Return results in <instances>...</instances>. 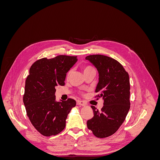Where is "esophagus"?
I'll list each match as a JSON object with an SVG mask.
<instances>
[{
    "label": "esophagus",
    "instance_id": "esophagus-1",
    "mask_svg": "<svg viewBox=\"0 0 160 160\" xmlns=\"http://www.w3.org/2000/svg\"><path fill=\"white\" fill-rule=\"evenodd\" d=\"M77 105H81V106H85L86 103L83 101H80V100H77Z\"/></svg>",
    "mask_w": 160,
    "mask_h": 160
}]
</instances>
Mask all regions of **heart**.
Returning <instances> with one entry per match:
<instances>
[{"label":"heart","instance_id":"obj_1","mask_svg":"<svg viewBox=\"0 0 160 160\" xmlns=\"http://www.w3.org/2000/svg\"><path fill=\"white\" fill-rule=\"evenodd\" d=\"M91 69H93V67H92L91 66H89V65H86V66H84V67H83V72H85L86 71H88V70ZM69 74H70V71H69V72H68V73H67V77H68V76L69 75Z\"/></svg>","mask_w":160,"mask_h":160}]
</instances>
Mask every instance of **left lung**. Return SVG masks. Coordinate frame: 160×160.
Here are the masks:
<instances>
[{
  "label": "left lung",
  "mask_w": 160,
  "mask_h": 160,
  "mask_svg": "<svg viewBox=\"0 0 160 160\" xmlns=\"http://www.w3.org/2000/svg\"><path fill=\"white\" fill-rule=\"evenodd\" d=\"M85 59L93 63L99 72V82L95 98H103L100 111L94 106L93 117L87 125L95 137L104 138L114 134L125 119L130 108V83L128 72L113 58L103 55H92Z\"/></svg>",
  "instance_id": "left-lung-1"
}]
</instances>
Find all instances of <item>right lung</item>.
Segmentation results:
<instances>
[{"label": "right lung", "mask_w": 160, "mask_h": 160, "mask_svg": "<svg viewBox=\"0 0 160 160\" xmlns=\"http://www.w3.org/2000/svg\"><path fill=\"white\" fill-rule=\"evenodd\" d=\"M77 56L58 55L36 61L31 65L25 81L23 103L30 122L44 136L55 135L66 125L67 115L76 105L69 98L56 101L55 88L63 86L67 72L77 61Z\"/></svg>", "instance_id": "right-lung-1"}]
</instances>
